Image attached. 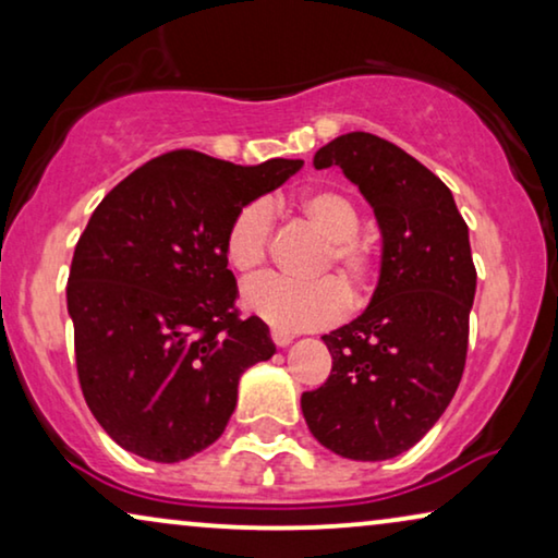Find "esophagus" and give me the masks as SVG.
Instances as JSON below:
<instances>
[{"mask_svg":"<svg viewBox=\"0 0 558 558\" xmlns=\"http://www.w3.org/2000/svg\"><path fill=\"white\" fill-rule=\"evenodd\" d=\"M271 340H274V345H277V348H287L289 342L294 340V335L281 332V330H271Z\"/></svg>","mask_w":558,"mask_h":558,"instance_id":"1","label":"esophagus"}]
</instances>
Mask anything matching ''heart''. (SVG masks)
Returning a JSON list of instances; mask_svg holds the SVG:
<instances>
[{
  "instance_id": "heart-1",
  "label": "heart",
  "mask_w": 558,
  "mask_h": 558,
  "mask_svg": "<svg viewBox=\"0 0 558 558\" xmlns=\"http://www.w3.org/2000/svg\"><path fill=\"white\" fill-rule=\"evenodd\" d=\"M304 223L327 239V251L317 271H338L353 294H365L378 274L376 246L361 233V208L340 187H315L296 201ZM274 208L269 201H251L235 213L226 231V258L239 274H254L269 256ZM243 307L281 332L315 330L332 325L348 310V292L335 277L317 281H289L284 277H258L243 287Z\"/></svg>"
}]
</instances>
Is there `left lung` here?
<instances>
[{
    "mask_svg": "<svg viewBox=\"0 0 558 558\" xmlns=\"http://www.w3.org/2000/svg\"><path fill=\"white\" fill-rule=\"evenodd\" d=\"M312 165H338L357 185L384 251L363 315L323 335L332 371L302 393V414L335 454L391 460L437 424L460 386L477 284L468 223L437 174L376 134H342Z\"/></svg>",
    "mask_w": 558,
    "mask_h": 558,
    "instance_id": "left-lung-1",
    "label": "left lung"
}]
</instances>
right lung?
Segmentation results:
<instances>
[{
	"instance_id": "add662e5",
	"label": "right lung",
	"mask_w": 558,
	"mask_h": 558,
	"mask_svg": "<svg viewBox=\"0 0 558 558\" xmlns=\"http://www.w3.org/2000/svg\"><path fill=\"white\" fill-rule=\"evenodd\" d=\"M302 165L174 149L98 203L75 243L68 315L83 399L126 452H203L233 414L241 373L274 355L269 327L239 317L223 243L235 213Z\"/></svg>"
}]
</instances>
